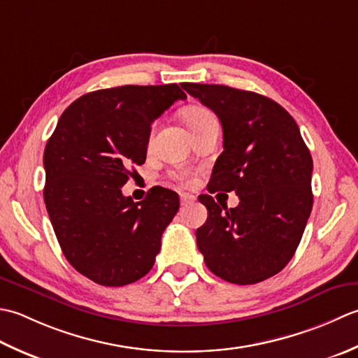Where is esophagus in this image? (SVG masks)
<instances>
[{
	"instance_id": "esophagus-1",
	"label": "esophagus",
	"mask_w": 358,
	"mask_h": 358,
	"mask_svg": "<svg viewBox=\"0 0 358 358\" xmlns=\"http://www.w3.org/2000/svg\"><path fill=\"white\" fill-rule=\"evenodd\" d=\"M193 201H194V196H192V194H187V193L180 194V206H182V207L188 206V203H189V202H193Z\"/></svg>"
}]
</instances>
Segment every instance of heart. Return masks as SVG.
Wrapping results in <instances>:
<instances>
[{"label":"heart","mask_w":358,"mask_h":358,"mask_svg":"<svg viewBox=\"0 0 358 358\" xmlns=\"http://www.w3.org/2000/svg\"><path fill=\"white\" fill-rule=\"evenodd\" d=\"M211 119H215V115L211 114L208 109L206 108H201V106H192L188 108L184 111V120L187 123V127L189 128V131H194L196 128H199L202 123H206ZM152 133H155V127L151 129V134H150V142L152 138ZM179 180H184V176H176Z\"/></svg>","instance_id":"b5f03b06"}]
</instances>
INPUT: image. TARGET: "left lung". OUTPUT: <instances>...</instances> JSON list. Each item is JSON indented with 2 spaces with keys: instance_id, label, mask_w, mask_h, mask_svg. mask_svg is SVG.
<instances>
[{
  "instance_id": "obj_1",
  "label": "left lung",
  "mask_w": 358,
  "mask_h": 358,
  "mask_svg": "<svg viewBox=\"0 0 358 358\" xmlns=\"http://www.w3.org/2000/svg\"><path fill=\"white\" fill-rule=\"evenodd\" d=\"M182 87L213 111L222 125L224 151L208 192H235L238 207L208 210L196 230L198 249L220 278L245 286L281 272L300 244L312 210V156L294 117L272 99L224 85Z\"/></svg>"
}]
</instances>
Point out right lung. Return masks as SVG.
I'll return each instance as SVG.
<instances>
[{"label":"right lung","instance_id":"add662e5","mask_svg":"<svg viewBox=\"0 0 358 358\" xmlns=\"http://www.w3.org/2000/svg\"><path fill=\"white\" fill-rule=\"evenodd\" d=\"M184 99L176 83L85 94L64 109L46 143L43 194L58 244L100 286H127L155 266L179 196L156 188L134 202L120 188L147 159L151 123Z\"/></svg>","mask_w":358,"mask_h":358}]
</instances>
